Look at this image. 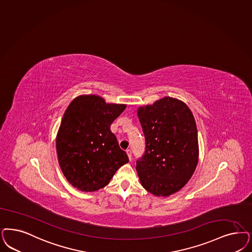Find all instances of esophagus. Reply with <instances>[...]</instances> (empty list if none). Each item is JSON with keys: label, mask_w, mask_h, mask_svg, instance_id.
Returning a JSON list of instances; mask_svg holds the SVG:
<instances>
[{"label": "esophagus", "mask_w": 252, "mask_h": 252, "mask_svg": "<svg viewBox=\"0 0 252 252\" xmlns=\"http://www.w3.org/2000/svg\"><path fill=\"white\" fill-rule=\"evenodd\" d=\"M126 154H127V156H128V158H129V160H132V153H131L130 149H127L126 150Z\"/></svg>", "instance_id": "obj_1"}]
</instances>
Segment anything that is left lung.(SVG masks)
<instances>
[{"mask_svg": "<svg viewBox=\"0 0 252 252\" xmlns=\"http://www.w3.org/2000/svg\"><path fill=\"white\" fill-rule=\"evenodd\" d=\"M138 116L145 152L136 162L141 185L157 196H168L188 183L198 162L195 120L188 106L165 96L140 107Z\"/></svg>", "mask_w": 252, "mask_h": 252, "instance_id": "obj_1", "label": "left lung"}]
</instances>
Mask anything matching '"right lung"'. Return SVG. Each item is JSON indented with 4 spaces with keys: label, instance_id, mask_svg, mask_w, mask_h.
Wrapping results in <instances>:
<instances>
[{
    "label": "right lung",
    "instance_id": "1",
    "mask_svg": "<svg viewBox=\"0 0 252 252\" xmlns=\"http://www.w3.org/2000/svg\"><path fill=\"white\" fill-rule=\"evenodd\" d=\"M126 105L106 103L101 96L80 95L65 111L56 146L61 170L72 186L84 191L105 187L117 169L128 163L111 125Z\"/></svg>",
    "mask_w": 252,
    "mask_h": 252
}]
</instances>
